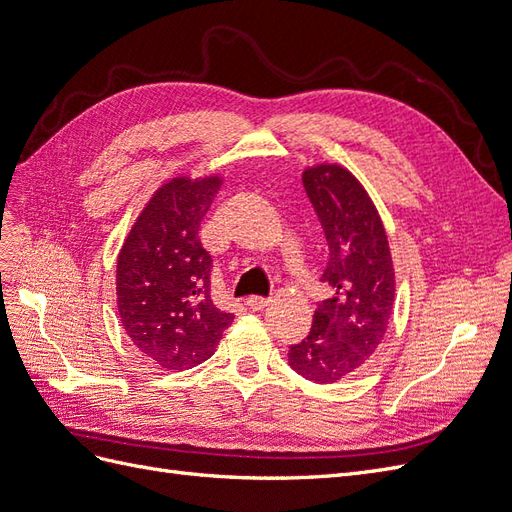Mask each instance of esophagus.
Masks as SVG:
<instances>
[{
    "label": "esophagus",
    "instance_id": "34e87169",
    "mask_svg": "<svg viewBox=\"0 0 512 512\" xmlns=\"http://www.w3.org/2000/svg\"><path fill=\"white\" fill-rule=\"evenodd\" d=\"M245 305L250 307V309H254V312H260V309H265L269 305V299H265V297H250V299L245 301Z\"/></svg>",
    "mask_w": 512,
    "mask_h": 512
}]
</instances>
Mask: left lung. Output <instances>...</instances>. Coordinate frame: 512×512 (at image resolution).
<instances>
[{
  "label": "left lung",
  "mask_w": 512,
  "mask_h": 512,
  "mask_svg": "<svg viewBox=\"0 0 512 512\" xmlns=\"http://www.w3.org/2000/svg\"><path fill=\"white\" fill-rule=\"evenodd\" d=\"M303 188L327 237L320 282L331 299L318 303L312 331L290 346L288 363L307 380L331 384L361 369L380 346L393 314L395 271L380 215L350 170L307 168Z\"/></svg>",
  "instance_id": "left-lung-1"
}]
</instances>
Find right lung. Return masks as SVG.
Segmentation results:
<instances>
[{
    "label": "right lung",
    "instance_id": "add662e5",
    "mask_svg": "<svg viewBox=\"0 0 512 512\" xmlns=\"http://www.w3.org/2000/svg\"><path fill=\"white\" fill-rule=\"evenodd\" d=\"M220 185V177L164 183L117 258L123 329L138 352L164 369L207 361L235 318L211 299L213 260L198 239Z\"/></svg>",
    "mask_w": 512,
    "mask_h": 512
}]
</instances>
